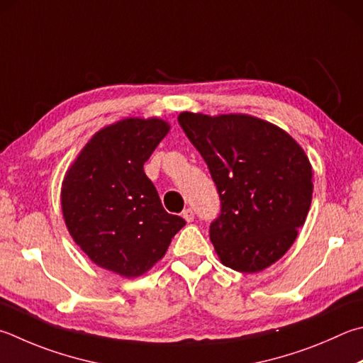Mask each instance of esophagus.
<instances>
[{"mask_svg": "<svg viewBox=\"0 0 363 363\" xmlns=\"http://www.w3.org/2000/svg\"><path fill=\"white\" fill-rule=\"evenodd\" d=\"M194 209H190V208H187V209H184L182 211V217L184 219H186L187 222H192L194 220Z\"/></svg>", "mask_w": 363, "mask_h": 363, "instance_id": "1", "label": "esophagus"}]
</instances>
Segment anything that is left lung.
I'll use <instances>...</instances> for the list:
<instances>
[{
  "mask_svg": "<svg viewBox=\"0 0 363 363\" xmlns=\"http://www.w3.org/2000/svg\"><path fill=\"white\" fill-rule=\"evenodd\" d=\"M181 128L206 162L220 199L209 238L223 265L257 273L284 255L306 220L313 168L276 125L246 114L181 113Z\"/></svg>",
  "mask_w": 363,
  "mask_h": 363,
  "instance_id": "obj_1",
  "label": "left lung"
}]
</instances>
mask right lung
Segmentation results:
<instances>
[{
  "label": "right lung",
  "instance_id": "obj_1",
  "mask_svg": "<svg viewBox=\"0 0 363 363\" xmlns=\"http://www.w3.org/2000/svg\"><path fill=\"white\" fill-rule=\"evenodd\" d=\"M169 131L162 118H123L94 135L62 186L68 232L98 267L136 278L186 225L163 209L144 163Z\"/></svg>",
  "mask_w": 363,
  "mask_h": 363
}]
</instances>
